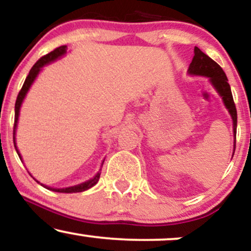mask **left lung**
<instances>
[{
  "mask_svg": "<svg viewBox=\"0 0 251 251\" xmlns=\"http://www.w3.org/2000/svg\"><path fill=\"white\" fill-rule=\"evenodd\" d=\"M188 71L191 75H199V76L209 77L214 87H215L217 92L221 95L223 101H225L226 107L228 108L229 113L231 114L232 125H234L235 146H236L237 112L234 99H232L230 85H229L225 71L222 70L221 66L217 64L215 60H213L209 56H207L206 53L202 52L198 47H195L194 49V57H193V60L191 65H189Z\"/></svg>",
  "mask_w": 251,
  "mask_h": 251,
  "instance_id": "obj_1",
  "label": "left lung"
}]
</instances>
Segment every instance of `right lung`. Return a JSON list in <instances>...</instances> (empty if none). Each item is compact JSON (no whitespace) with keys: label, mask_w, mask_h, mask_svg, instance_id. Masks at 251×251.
Listing matches in <instances>:
<instances>
[{"label":"right lung","mask_w":251,"mask_h":251,"mask_svg":"<svg viewBox=\"0 0 251 251\" xmlns=\"http://www.w3.org/2000/svg\"><path fill=\"white\" fill-rule=\"evenodd\" d=\"M66 52V45H62V47H58L56 48L55 50L51 51V52L47 53V55H44L43 57H41L37 62L35 63L34 66L31 68V70H30L29 75L26 76L25 80H24V84L22 86V89H21V91L19 92V96H17V99H16V102H15V123H14V145H15V149L17 151V147H16V143H15V129H16V125H17V120H19V112H20V107H21V104H22L24 97H25L26 92H28L29 87L31 86L32 81L35 80V78L37 77L38 72L41 71V68L42 66H44L45 64H48V63L52 62V60H55L58 58V57L63 56L64 53ZM17 154H19L20 159L21 155L19 153V151H17ZM99 176H100V173H97V175L93 179L86 181V182L84 183H80V185L78 186H74V187H69V188H62V189H57V188H51V191L53 192H59V193H79V192H84L86 191V189L91 188L92 186H95L97 182H98L99 180ZM38 182V181H37ZM45 187V186H44ZM45 188L50 189L49 187H45Z\"/></svg>","instance_id":"right-lung-1"}]
</instances>
